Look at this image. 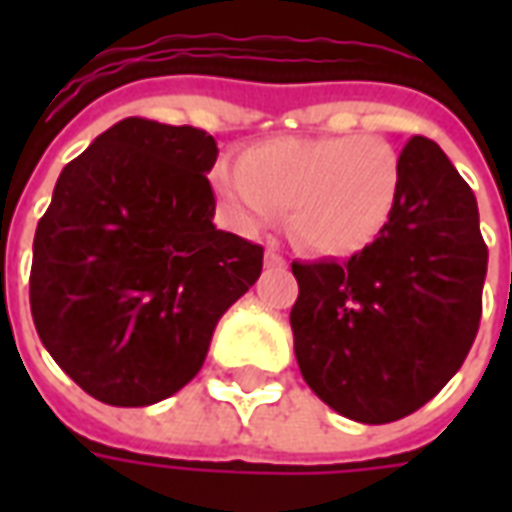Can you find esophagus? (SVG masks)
Instances as JSON below:
<instances>
[{
	"mask_svg": "<svg viewBox=\"0 0 512 512\" xmlns=\"http://www.w3.org/2000/svg\"><path fill=\"white\" fill-rule=\"evenodd\" d=\"M266 266H285V257L279 255V249H274V246L266 249Z\"/></svg>",
	"mask_w": 512,
	"mask_h": 512,
	"instance_id": "1",
	"label": "esophagus"
}]
</instances>
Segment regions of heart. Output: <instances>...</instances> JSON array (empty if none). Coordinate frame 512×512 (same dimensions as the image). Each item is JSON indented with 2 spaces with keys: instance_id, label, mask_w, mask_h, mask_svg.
<instances>
[{
  "instance_id": "heart-1",
  "label": "heart",
  "mask_w": 512,
  "mask_h": 512,
  "mask_svg": "<svg viewBox=\"0 0 512 512\" xmlns=\"http://www.w3.org/2000/svg\"><path fill=\"white\" fill-rule=\"evenodd\" d=\"M397 189L395 150L378 136H282L249 147L241 169L216 175L238 230L271 227L288 208L301 244L332 257L356 255L376 241Z\"/></svg>"
}]
</instances>
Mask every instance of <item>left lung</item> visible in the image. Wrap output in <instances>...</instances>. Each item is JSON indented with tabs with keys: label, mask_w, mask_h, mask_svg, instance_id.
Instances as JSON below:
<instances>
[{
	"label": "left lung",
	"mask_w": 512,
	"mask_h": 512,
	"mask_svg": "<svg viewBox=\"0 0 512 512\" xmlns=\"http://www.w3.org/2000/svg\"><path fill=\"white\" fill-rule=\"evenodd\" d=\"M397 167L395 208L373 244L343 263H293L301 376L365 425L408 417L439 395L483 315L488 246L469 183L425 136L408 139Z\"/></svg>",
	"instance_id": "obj_1"
}]
</instances>
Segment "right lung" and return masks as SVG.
Here are the masks:
<instances>
[{
  "label": "right lung",
  "instance_id": "add662e5",
  "mask_svg": "<svg viewBox=\"0 0 512 512\" xmlns=\"http://www.w3.org/2000/svg\"><path fill=\"white\" fill-rule=\"evenodd\" d=\"M219 147L126 117L62 169L32 244L40 343L109 406H150L200 373L213 329L263 271V246L216 230Z\"/></svg>",
  "mask_w": 512,
  "mask_h": 512
}]
</instances>
